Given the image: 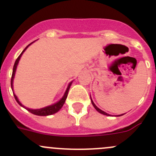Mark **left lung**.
I'll use <instances>...</instances> for the list:
<instances>
[{"label": "left lung", "mask_w": 156, "mask_h": 156, "mask_svg": "<svg viewBox=\"0 0 156 156\" xmlns=\"http://www.w3.org/2000/svg\"><path fill=\"white\" fill-rule=\"evenodd\" d=\"M90 99H91V98H90ZM91 103H92V104H93V106H94V107L96 108V110H97V111H98L99 112L101 113V114H103V115H109L107 114V113L105 112H103V111H102L101 109H100V108H99L98 107H97V106H96L95 104H94V102H93V100H91ZM122 115H124V114H122ZM122 115H118V116Z\"/></svg>", "instance_id": "1"}]
</instances>
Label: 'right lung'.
Masks as SVG:
<instances>
[{
  "mask_svg": "<svg viewBox=\"0 0 156 156\" xmlns=\"http://www.w3.org/2000/svg\"><path fill=\"white\" fill-rule=\"evenodd\" d=\"M32 43H33V42H31V44H32ZM30 44L28 45V46L26 47V48H25L24 50H23V51L22 52L21 54H20V56H18V58H17L16 60L15 63H14L13 69H12V77H11V88H12V81H13V78H14V75H15L16 69L17 65H18V62H19V61H20V57H21L22 54H23V52H24L25 50H26V49H27V48L29 46ZM71 84H72V82H71L70 84H69L68 87H67L66 90L65 94H64V96H63V97H62V98L61 99V100H59V101L58 102V103H55V104H53V105H51V106H47V107H45V108H39V109H30V108L24 107V106H23V105H22V103H20V101H19L18 98H17L15 94H14V93H13V95H14V97H15V99H16V100L17 103H18L19 104H20L21 106H23V107L26 108V109L28 110V111L30 112H31V113H32V114L36 115H41V116L50 115H53V114H54V113L57 112L59 111V110L62 107V106H63V104H64V103H65L66 100V98H67V96H68V93H69V88H70Z\"/></svg>",
  "mask_w": 156,
  "mask_h": 156,
  "instance_id": "add662e5",
  "label": "right lung"
}]
</instances>
